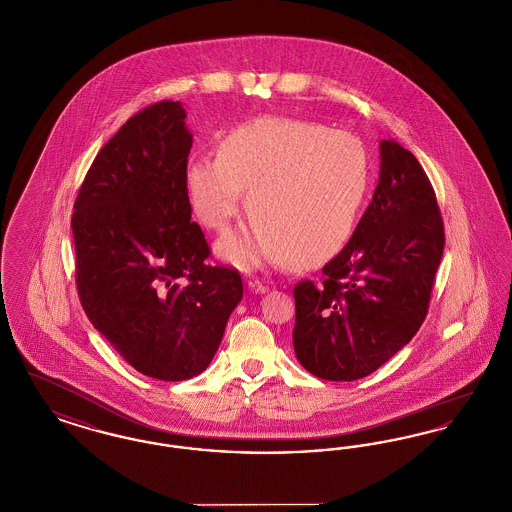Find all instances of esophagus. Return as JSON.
Instances as JSON below:
<instances>
[{
    "mask_svg": "<svg viewBox=\"0 0 512 512\" xmlns=\"http://www.w3.org/2000/svg\"><path fill=\"white\" fill-rule=\"evenodd\" d=\"M248 289L252 290V292H258V294H264L269 287H267L266 283H262L260 279H250L248 281Z\"/></svg>",
    "mask_w": 512,
    "mask_h": 512,
    "instance_id": "obj_1",
    "label": "esophagus"
}]
</instances>
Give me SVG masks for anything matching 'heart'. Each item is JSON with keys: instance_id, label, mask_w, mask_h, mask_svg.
I'll return each instance as SVG.
<instances>
[{"instance_id": "b5f03b06", "label": "heart", "mask_w": 512, "mask_h": 512, "mask_svg": "<svg viewBox=\"0 0 512 512\" xmlns=\"http://www.w3.org/2000/svg\"><path fill=\"white\" fill-rule=\"evenodd\" d=\"M185 187L199 222L223 233L246 210L252 229L218 245L231 264L329 262L354 235L367 187L369 160L356 135L304 118L262 116L233 128L218 158L191 156Z\"/></svg>"}]
</instances>
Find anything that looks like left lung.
<instances>
[{
    "label": "left lung",
    "mask_w": 512,
    "mask_h": 512,
    "mask_svg": "<svg viewBox=\"0 0 512 512\" xmlns=\"http://www.w3.org/2000/svg\"><path fill=\"white\" fill-rule=\"evenodd\" d=\"M444 220L415 155L380 141L375 195L323 281L294 287L292 342L306 371L325 380L367 377L417 334L444 254Z\"/></svg>",
    "instance_id": "obj_1"
}]
</instances>
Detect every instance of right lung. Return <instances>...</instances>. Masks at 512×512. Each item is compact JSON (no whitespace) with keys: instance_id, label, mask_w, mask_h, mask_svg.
I'll return each instance as SVG.
<instances>
[{"instance_id":"1","label":"right lung","mask_w":512,"mask_h":512,"mask_svg":"<svg viewBox=\"0 0 512 512\" xmlns=\"http://www.w3.org/2000/svg\"><path fill=\"white\" fill-rule=\"evenodd\" d=\"M185 116L179 101L134 114L89 166L70 222L91 325L135 371L168 382L210 365L243 298L239 271L206 264L191 222Z\"/></svg>"}]
</instances>
